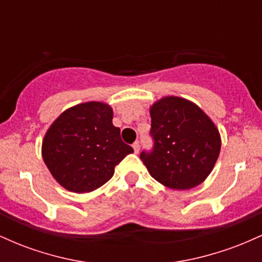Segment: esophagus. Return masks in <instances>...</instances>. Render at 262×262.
Instances as JSON below:
<instances>
[{
  "instance_id": "obj_1",
  "label": "esophagus",
  "mask_w": 262,
  "mask_h": 262,
  "mask_svg": "<svg viewBox=\"0 0 262 262\" xmlns=\"http://www.w3.org/2000/svg\"><path fill=\"white\" fill-rule=\"evenodd\" d=\"M133 149H134V152H135V154H138V152H139V149H140V144H139V141H135V143L133 144Z\"/></svg>"
}]
</instances>
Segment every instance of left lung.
Segmentation results:
<instances>
[{
  "mask_svg": "<svg viewBox=\"0 0 262 262\" xmlns=\"http://www.w3.org/2000/svg\"><path fill=\"white\" fill-rule=\"evenodd\" d=\"M154 139L140 159L158 182L172 189L201 185L214 167L221 134L212 119L193 102L167 96L150 107Z\"/></svg>",
  "mask_w": 262,
  "mask_h": 262,
  "instance_id": "1",
  "label": "left lung"
}]
</instances>
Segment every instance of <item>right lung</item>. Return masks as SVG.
Returning <instances> with one entry per match:
<instances>
[{
  "label": "right lung",
  "instance_id": "obj_1",
  "mask_svg": "<svg viewBox=\"0 0 262 262\" xmlns=\"http://www.w3.org/2000/svg\"><path fill=\"white\" fill-rule=\"evenodd\" d=\"M113 111L103 102H86L69 108L50 125L41 144V156L54 179L75 193L104 185L114 167L134 151L114 127Z\"/></svg>",
  "mask_w": 262,
  "mask_h": 262
}]
</instances>
